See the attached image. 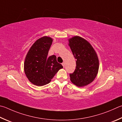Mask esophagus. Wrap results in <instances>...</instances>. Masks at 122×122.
<instances>
[{"instance_id":"obj_1","label":"esophagus","mask_w":122,"mask_h":122,"mask_svg":"<svg viewBox=\"0 0 122 122\" xmlns=\"http://www.w3.org/2000/svg\"><path fill=\"white\" fill-rule=\"evenodd\" d=\"M62 65L63 66V67H65V62H63L62 63Z\"/></svg>"}]
</instances>
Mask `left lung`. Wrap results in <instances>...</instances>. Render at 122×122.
<instances>
[{
	"instance_id": "obj_1",
	"label": "left lung",
	"mask_w": 122,
	"mask_h": 122,
	"mask_svg": "<svg viewBox=\"0 0 122 122\" xmlns=\"http://www.w3.org/2000/svg\"><path fill=\"white\" fill-rule=\"evenodd\" d=\"M69 43L76 59V69L70 74V81L78 87L87 85L94 81L98 72L97 54L90 43L81 37H73L69 39Z\"/></svg>"
}]
</instances>
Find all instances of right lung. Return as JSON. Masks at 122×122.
Returning <instances> with one entry per match:
<instances>
[{
    "label": "right lung",
    "mask_w": 122,
    "mask_h": 122,
    "mask_svg": "<svg viewBox=\"0 0 122 122\" xmlns=\"http://www.w3.org/2000/svg\"><path fill=\"white\" fill-rule=\"evenodd\" d=\"M53 39L44 36L35 42L26 55L24 72L31 83L37 86L49 83L58 71L63 68L53 55L47 57Z\"/></svg>",
    "instance_id": "add662e5"
}]
</instances>
